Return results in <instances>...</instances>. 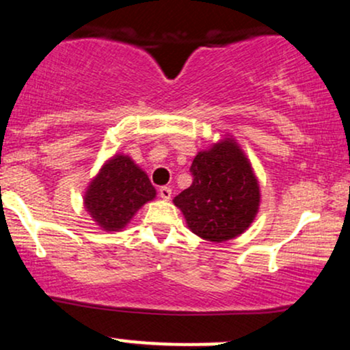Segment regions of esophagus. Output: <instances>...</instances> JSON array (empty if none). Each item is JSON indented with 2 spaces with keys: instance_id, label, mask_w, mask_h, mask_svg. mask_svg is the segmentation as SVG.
I'll list each match as a JSON object with an SVG mask.
<instances>
[{
  "instance_id": "esophagus-1",
  "label": "esophagus",
  "mask_w": 350,
  "mask_h": 350,
  "mask_svg": "<svg viewBox=\"0 0 350 350\" xmlns=\"http://www.w3.org/2000/svg\"><path fill=\"white\" fill-rule=\"evenodd\" d=\"M171 194H172V189L171 187H167V186L159 187V196H161V199L170 200L171 199Z\"/></svg>"
}]
</instances>
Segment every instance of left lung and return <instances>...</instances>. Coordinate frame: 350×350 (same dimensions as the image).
<instances>
[{
    "label": "left lung",
    "mask_w": 350,
    "mask_h": 350,
    "mask_svg": "<svg viewBox=\"0 0 350 350\" xmlns=\"http://www.w3.org/2000/svg\"><path fill=\"white\" fill-rule=\"evenodd\" d=\"M191 172V187L172 202L192 234L215 243L242 235L258 214L260 184L239 143L227 136L199 151Z\"/></svg>",
    "instance_id": "1"
}]
</instances>
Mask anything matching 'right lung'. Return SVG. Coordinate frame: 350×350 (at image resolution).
Wrapping results in <instances>:
<instances>
[{"instance_id": "obj_1", "label": "right lung", "mask_w": 350, "mask_h": 350, "mask_svg": "<svg viewBox=\"0 0 350 350\" xmlns=\"http://www.w3.org/2000/svg\"><path fill=\"white\" fill-rule=\"evenodd\" d=\"M156 198L150 178L130 156L115 154L88 184L83 206L102 230L118 232Z\"/></svg>"}]
</instances>
